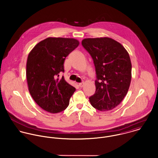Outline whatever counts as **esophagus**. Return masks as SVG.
<instances>
[{
    "instance_id": "obj_1",
    "label": "esophagus",
    "mask_w": 158,
    "mask_h": 158,
    "mask_svg": "<svg viewBox=\"0 0 158 158\" xmlns=\"http://www.w3.org/2000/svg\"><path fill=\"white\" fill-rule=\"evenodd\" d=\"M84 82H82V83H79V86H80V87H83V86H84Z\"/></svg>"
}]
</instances>
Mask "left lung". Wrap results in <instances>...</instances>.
<instances>
[{
    "label": "left lung",
    "mask_w": 158,
    "mask_h": 158,
    "mask_svg": "<svg viewBox=\"0 0 158 158\" xmlns=\"http://www.w3.org/2000/svg\"><path fill=\"white\" fill-rule=\"evenodd\" d=\"M82 44L91 55L96 68L95 94L91 105L100 111L118 106L127 93L132 78V64L127 51L109 37L85 38Z\"/></svg>",
    "instance_id": "8db88e82"
}]
</instances>
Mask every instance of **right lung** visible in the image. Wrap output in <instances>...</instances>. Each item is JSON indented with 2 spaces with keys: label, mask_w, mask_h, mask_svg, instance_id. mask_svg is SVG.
Listing matches in <instances>:
<instances>
[{
  "label": "right lung",
  "mask_w": 158,
  "mask_h": 158,
  "mask_svg": "<svg viewBox=\"0 0 158 158\" xmlns=\"http://www.w3.org/2000/svg\"><path fill=\"white\" fill-rule=\"evenodd\" d=\"M79 44L71 38L49 37L34 46L28 55L26 79L28 89L36 104L55 114L66 109L76 88L59 73L64 72L65 58Z\"/></svg>",
  "instance_id": "obj_1"
}]
</instances>
